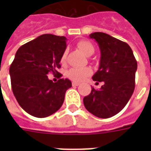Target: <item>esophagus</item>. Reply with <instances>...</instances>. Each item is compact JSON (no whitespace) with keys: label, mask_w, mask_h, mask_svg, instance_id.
Instances as JSON below:
<instances>
[{"label":"esophagus","mask_w":151,"mask_h":151,"mask_svg":"<svg viewBox=\"0 0 151 151\" xmlns=\"http://www.w3.org/2000/svg\"><path fill=\"white\" fill-rule=\"evenodd\" d=\"M80 84H79L78 82H72V86H79Z\"/></svg>","instance_id":"34e87169"}]
</instances>
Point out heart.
Masks as SVG:
<instances>
[{
  "label": "heart",
  "mask_w": 151,
  "mask_h": 151,
  "mask_svg": "<svg viewBox=\"0 0 151 151\" xmlns=\"http://www.w3.org/2000/svg\"><path fill=\"white\" fill-rule=\"evenodd\" d=\"M77 47L80 51L86 56H92L95 52V47L88 40H81L79 41ZM67 58V49H65L61 54L60 56V62L65 64ZM91 69L90 68H72L67 72V77L74 82H82L84 79L91 74Z\"/></svg>",
  "instance_id": "b5f03b06"
}]
</instances>
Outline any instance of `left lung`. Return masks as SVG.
Returning a JSON list of instances; mask_svg holds the SVG:
<instances>
[{"label": "left lung", "mask_w": 151, "mask_h": 151, "mask_svg": "<svg viewBox=\"0 0 151 151\" xmlns=\"http://www.w3.org/2000/svg\"><path fill=\"white\" fill-rule=\"evenodd\" d=\"M100 49V63L92 78L104 82L99 90L92 87L83 99L86 110L99 118H109L119 113L133 95L137 64L129 44L103 32L90 35Z\"/></svg>", "instance_id": "obj_1"}]
</instances>
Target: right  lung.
<instances>
[{
	"label": "right lung",
	"instance_id": "obj_1",
	"mask_svg": "<svg viewBox=\"0 0 151 151\" xmlns=\"http://www.w3.org/2000/svg\"><path fill=\"white\" fill-rule=\"evenodd\" d=\"M66 49V38L44 34L21 46L9 67L13 93L21 108L33 116L43 118L58 111L66 91L72 86L69 79L49 80L47 74L60 68V56Z\"/></svg>",
	"mask_w": 151,
	"mask_h": 151
}]
</instances>
